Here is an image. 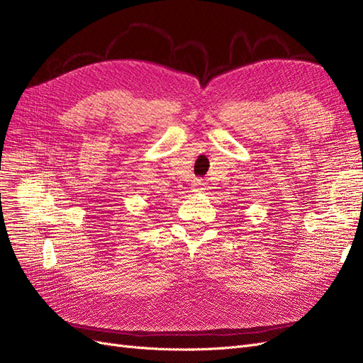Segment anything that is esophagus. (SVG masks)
Returning a JSON list of instances; mask_svg holds the SVG:
<instances>
[{
    "label": "esophagus",
    "mask_w": 363,
    "mask_h": 363,
    "mask_svg": "<svg viewBox=\"0 0 363 363\" xmlns=\"http://www.w3.org/2000/svg\"><path fill=\"white\" fill-rule=\"evenodd\" d=\"M192 188H194V192H203L206 189V186L201 180H195L194 184H192Z\"/></svg>",
    "instance_id": "1"
}]
</instances>
